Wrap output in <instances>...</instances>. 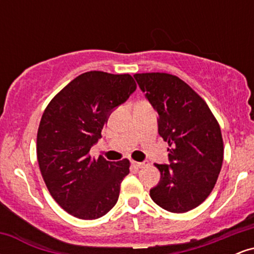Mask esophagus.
Wrapping results in <instances>:
<instances>
[{"label":"esophagus","mask_w":254,"mask_h":254,"mask_svg":"<svg viewBox=\"0 0 254 254\" xmlns=\"http://www.w3.org/2000/svg\"><path fill=\"white\" fill-rule=\"evenodd\" d=\"M132 166H133V167H136V168H143L144 166H145V164H144V162L132 161Z\"/></svg>","instance_id":"obj_1"}]
</instances>
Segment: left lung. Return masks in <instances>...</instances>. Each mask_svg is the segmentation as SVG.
<instances>
[{"label":"left lung","mask_w":254,"mask_h":254,"mask_svg":"<svg viewBox=\"0 0 254 254\" xmlns=\"http://www.w3.org/2000/svg\"><path fill=\"white\" fill-rule=\"evenodd\" d=\"M159 115V135L168 142L170 165H157L160 183L151 199L165 210L186 212L211 193L223 162L220 124L199 95L176 75L135 74Z\"/></svg>","instance_id":"1"}]
</instances>
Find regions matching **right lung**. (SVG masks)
<instances>
[{
	"instance_id": "obj_1",
	"label": "right lung",
	"mask_w": 254,
	"mask_h": 254,
	"mask_svg": "<svg viewBox=\"0 0 254 254\" xmlns=\"http://www.w3.org/2000/svg\"><path fill=\"white\" fill-rule=\"evenodd\" d=\"M129 74L87 71L55 95L44 111L37 133L39 170L61 208L81 220H95L117 203L130 161H106L89 155L115 107L135 92Z\"/></svg>"
}]
</instances>
